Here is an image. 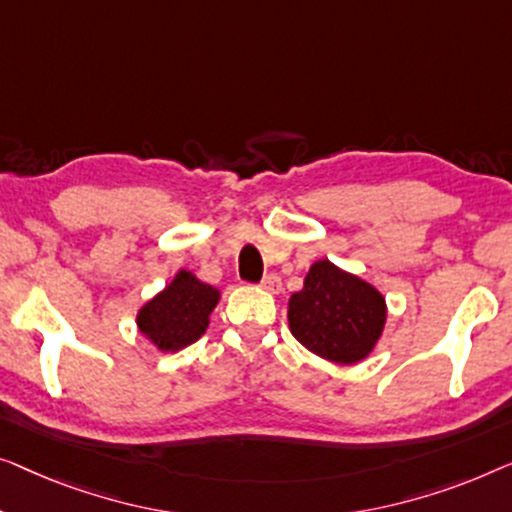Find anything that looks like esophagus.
Here are the masks:
<instances>
[{"instance_id": "34e87169", "label": "esophagus", "mask_w": 512, "mask_h": 512, "mask_svg": "<svg viewBox=\"0 0 512 512\" xmlns=\"http://www.w3.org/2000/svg\"><path fill=\"white\" fill-rule=\"evenodd\" d=\"M259 287H262V290H266V292H271V294H278L280 287H283V283H280V278L276 276V273H269V276H264V280L259 283Z\"/></svg>"}]
</instances>
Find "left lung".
<instances>
[{"label": "left lung", "mask_w": 512, "mask_h": 512, "mask_svg": "<svg viewBox=\"0 0 512 512\" xmlns=\"http://www.w3.org/2000/svg\"><path fill=\"white\" fill-rule=\"evenodd\" d=\"M287 322L292 336L313 355L334 364H359L383 336L387 301L376 285L318 259L304 287L287 301Z\"/></svg>", "instance_id": "8db88e82"}]
</instances>
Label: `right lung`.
Listing matches in <instances>:
<instances>
[{"instance_id":"1","label":"right lung","mask_w":512,"mask_h":512,"mask_svg":"<svg viewBox=\"0 0 512 512\" xmlns=\"http://www.w3.org/2000/svg\"><path fill=\"white\" fill-rule=\"evenodd\" d=\"M220 294L218 287L199 280L192 271L178 269L164 290L139 308L136 329L160 352L183 350L206 334Z\"/></svg>"}]
</instances>
